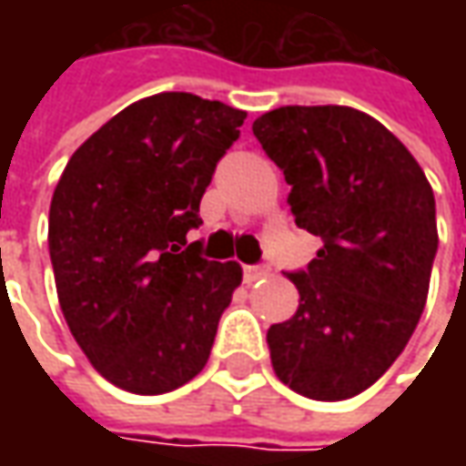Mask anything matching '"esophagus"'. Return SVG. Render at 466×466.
Instances as JSON below:
<instances>
[{"label":"esophagus","instance_id":"obj_1","mask_svg":"<svg viewBox=\"0 0 466 466\" xmlns=\"http://www.w3.org/2000/svg\"><path fill=\"white\" fill-rule=\"evenodd\" d=\"M269 278V267H246L243 269V279L251 285V282H259V279Z\"/></svg>","mask_w":466,"mask_h":466}]
</instances>
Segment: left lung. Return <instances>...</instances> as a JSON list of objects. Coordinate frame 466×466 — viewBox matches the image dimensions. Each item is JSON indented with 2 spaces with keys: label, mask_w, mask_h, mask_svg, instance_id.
I'll return each instance as SVG.
<instances>
[{
  "label": "left lung",
  "mask_w": 466,
  "mask_h": 466,
  "mask_svg": "<svg viewBox=\"0 0 466 466\" xmlns=\"http://www.w3.org/2000/svg\"><path fill=\"white\" fill-rule=\"evenodd\" d=\"M251 129L290 184L296 225L324 241L288 275L300 303L267 331L272 368L309 400H350L420 321L439 248L433 188L381 121L350 106H282Z\"/></svg>",
  "instance_id": "8db88e82"
}]
</instances>
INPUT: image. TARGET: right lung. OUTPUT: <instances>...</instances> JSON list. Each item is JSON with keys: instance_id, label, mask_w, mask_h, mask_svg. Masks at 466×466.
Segmentation results:
<instances>
[{"instance_id": "add662e5", "label": "right lung", "mask_w": 466, "mask_h": 466, "mask_svg": "<svg viewBox=\"0 0 466 466\" xmlns=\"http://www.w3.org/2000/svg\"><path fill=\"white\" fill-rule=\"evenodd\" d=\"M246 111L191 93L127 106L69 157L48 209V254L66 327L132 394H166L205 368L241 285L187 233Z\"/></svg>"}]
</instances>
